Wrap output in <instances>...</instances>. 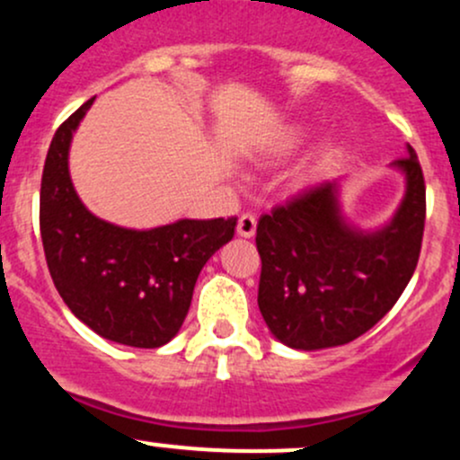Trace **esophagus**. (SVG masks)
Segmentation results:
<instances>
[{"mask_svg": "<svg viewBox=\"0 0 460 460\" xmlns=\"http://www.w3.org/2000/svg\"><path fill=\"white\" fill-rule=\"evenodd\" d=\"M257 229V220L253 214H242L238 218V235L242 238H253Z\"/></svg>", "mask_w": 460, "mask_h": 460, "instance_id": "34e87169", "label": "esophagus"}]
</instances>
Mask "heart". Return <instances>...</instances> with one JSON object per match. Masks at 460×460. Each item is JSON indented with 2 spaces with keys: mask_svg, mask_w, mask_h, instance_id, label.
Here are the masks:
<instances>
[{
  "mask_svg": "<svg viewBox=\"0 0 460 460\" xmlns=\"http://www.w3.org/2000/svg\"><path fill=\"white\" fill-rule=\"evenodd\" d=\"M305 141H307L305 128H301V126H286L284 130H279V133L270 139L269 148H266V155H269L270 159H286V156L295 155Z\"/></svg>",
  "mask_w": 460,
  "mask_h": 460,
  "instance_id": "heart-1",
  "label": "heart"
}]
</instances>
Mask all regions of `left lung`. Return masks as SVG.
<instances>
[{
    "mask_svg": "<svg viewBox=\"0 0 460 460\" xmlns=\"http://www.w3.org/2000/svg\"><path fill=\"white\" fill-rule=\"evenodd\" d=\"M391 168L403 176L395 214L360 229L332 179L257 222V305L270 334L301 351L327 349L369 332L415 272L426 220V185L412 146Z\"/></svg>",
    "mask_w": 460,
    "mask_h": 460,
    "instance_id": "obj_1",
    "label": "left lung"
}]
</instances>
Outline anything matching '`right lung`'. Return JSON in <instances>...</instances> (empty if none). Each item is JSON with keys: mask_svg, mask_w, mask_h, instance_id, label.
Listing matches in <instances>:
<instances>
[{"mask_svg": "<svg viewBox=\"0 0 460 460\" xmlns=\"http://www.w3.org/2000/svg\"><path fill=\"white\" fill-rule=\"evenodd\" d=\"M95 98L60 124L41 179V240L58 295L95 334L155 349L179 334L196 279L235 231V218H181L128 229L84 207L69 176L74 133Z\"/></svg>", "mask_w": 460, "mask_h": 460, "instance_id": "obj_1", "label": "right lung"}]
</instances>
